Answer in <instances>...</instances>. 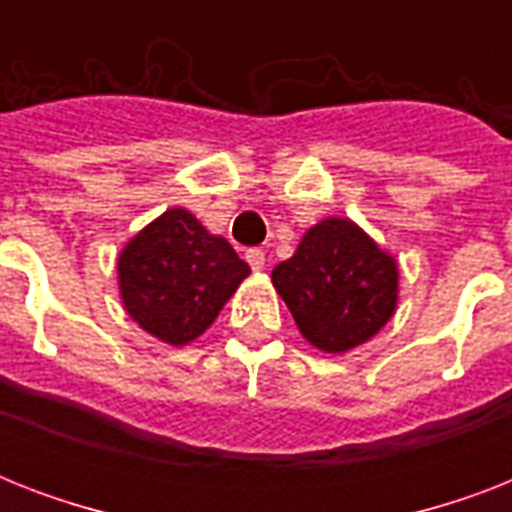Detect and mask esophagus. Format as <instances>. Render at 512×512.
Masks as SVG:
<instances>
[{
	"mask_svg": "<svg viewBox=\"0 0 512 512\" xmlns=\"http://www.w3.org/2000/svg\"><path fill=\"white\" fill-rule=\"evenodd\" d=\"M247 263L252 265V271H263L265 268V252L260 247L247 249Z\"/></svg>",
	"mask_w": 512,
	"mask_h": 512,
	"instance_id": "obj_1",
	"label": "esophagus"
}]
</instances>
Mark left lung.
Here are the masks:
<instances>
[{"instance_id":"8db88e82","label":"left lung","mask_w":512,"mask_h":512,"mask_svg":"<svg viewBox=\"0 0 512 512\" xmlns=\"http://www.w3.org/2000/svg\"><path fill=\"white\" fill-rule=\"evenodd\" d=\"M271 279L305 340L327 353L366 342L396 311L393 257L342 217L305 233L295 255L276 265Z\"/></svg>"}]
</instances>
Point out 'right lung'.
<instances>
[{"label":"right lung","instance_id":"1","mask_svg":"<svg viewBox=\"0 0 512 512\" xmlns=\"http://www.w3.org/2000/svg\"><path fill=\"white\" fill-rule=\"evenodd\" d=\"M249 265L185 209H167L119 257L124 308L170 345L196 340L223 311Z\"/></svg>","mask_w":512,"mask_h":512}]
</instances>
